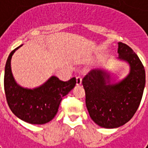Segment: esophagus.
I'll list each match as a JSON object with an SVG mask.
<instances>
[{
  "label": "esophagus",
  "mask_w": 148,
  "mask_h": 148,
  "mask_svg": "<svg viewBox=\"0 0 148 148\" xmlns=\"http://www.w3.org/2000/svg\"><path fill=\"white\" fill-rule=\"evenodd\" d=\"M81 83H82V78H81V77L80 76L77 77V78H76V84H77V86L81 85Z\"/></svg>",
  "instance_id": "34e87169"
}]
</instances>
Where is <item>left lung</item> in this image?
I'll return each mask as SVG.
<instances>
[{
	"mask_svg": "<svg viewBox=\"0 0 148 148\" xmlns=\"http://www.w3.org/2000/svg\"><path fill=\"white\" fill-rule=\"evenodd\" d=\"M117 59L129 65V73L121 81L111 83L110 73L91 70L83 79L86 106L90 117L101 127L116 128L132 118L138 110L145 87V71L131 47L118 43Z\"/></svg>",
	"mask_w": 148,
	"mask_h": 148,
	"instance_id": "1",
	"label": "left lung"
}]
</instances>
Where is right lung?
Segmentation results:
<instances>
[{
  "mask_svg": "<svg viewBox=\"0 0 148 148\" xmlns=\"http://www.w3.org/2000/svg\"><path fill=\"white\" fill-rule=\"evenodd\" d=\"M19 46L8 56L4 70V91L10 110L22 121L31 124H44L55 117L62 97L74 88L76 78L62 81L51 76L42 85L33 89L16 82L11 71V58Z\"/></svg>",
  "mask_w": 148,
  "mask_h": 148,
  "instance_id": "add662e5",
  "label": "right lung"
}]
</instances>
